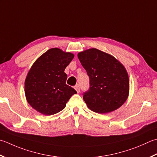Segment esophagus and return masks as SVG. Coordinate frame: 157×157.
I'll return each instance as SVG.
<instances>
[{"label": "esophagus", "instance_id": "34e87169", "mask_svg": "<svg viewBox=\"0 0 157 157\" xmlns=\"http://www.w3.org/2000/svg\"><path fill=\"white\" fill-rule=\"evenodd\" d=\"M74 88L75 89V90H76L77 92H78V93H79V92H80V88H79V85L75 86Z\"/></svg>", "mask_w": 157, "mask_h": 157}]
</instances>
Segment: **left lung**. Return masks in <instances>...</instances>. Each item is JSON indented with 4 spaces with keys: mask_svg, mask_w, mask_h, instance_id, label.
<instances>
[{
    "mask_svg": "<svg viewBox=\"0 0 157 157\" xmlns=\"http://www.w3.org/2000/svg\"><path fill=\"white\" fill-rule=\"evenodd\" d=\"M78 57L89 77L88 90L83 99L93 112L105 113L123 105L129 92V82L124 66L111 55L92 48Z\"/></svg>",
    "mask_w": 157,
    "mask_h": 157,
    "instance_id": "1",
    "label": "left lung"
}]
</instances>
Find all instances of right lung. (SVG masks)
<instances>
[{
    "instance_id": "obj_1",
    "label": "right lung",
    "mask_w": 157,
    "mask_h": 157,
    "mask_svg": "<svg viewBox=\"0 0 157 157\" xmlns=\"http://www.w3.org/2000/svg\"><path fill=\"white\" fill-rule=\"evenodd\" d=\"M74 55L52 48L41 55L30 69L25 80L26 100L33 108L45 115H53L63 110L74 88L66 84L64 72Z\"/></svg>"
}]
</instances>
